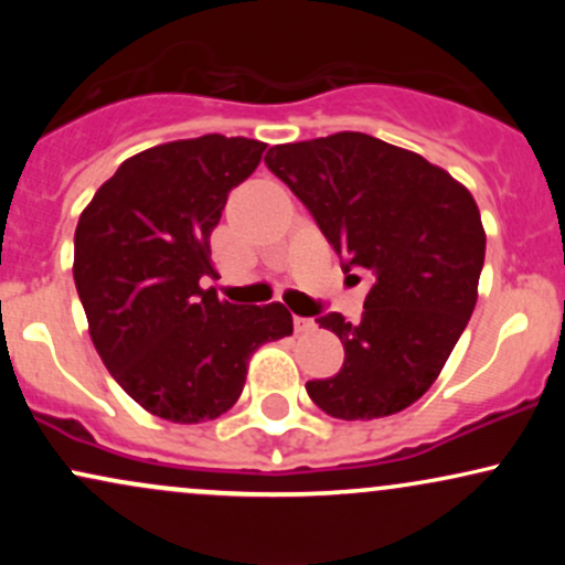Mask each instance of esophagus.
I'll return each instance as SVG.
<instances>
[{
    "label": "esophagus",
    "mask_w": 565,
    "mask_h": 565,
    "mask_svg": "<svg viewBox=\"0 0 565 565\" xmlns=\"http://www.w3.org/2000/svg\"><path fill=\"white\" fill-rule=\"evenodd\" d=\"M313 327H316L313 319H305V316H295V332L297 334L310 332V329H313Z\"/></svg>",
    "instance_id": "34e87169"
}]
</instances>
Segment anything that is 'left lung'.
<instances>
[{
    "mask_svg": "<svg viewBox=\"0 0 565 565\" xmlns=\"http://www.w3.org/2000/svg\"><path fill=\"white\" fill-rule=\"evenodd\" d=\"M265 164L308 206L342 268L372 276L361 321L316 319L340 337L345 361L305 391L337 419L404 412L436 382L476 308L486 255L476 199L419 153L364 132L274 146Z\"/></svg>",
    "mask_w": 565,
    "mask_h": 565,
    "instance_id": "1",
    "label": "left lung"
}]
</instances>
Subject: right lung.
<instances>
[{"mask_svg":"<svg viewBox=\"0 0 565 565\" xmlns=\"http://www.w3.org/2000/svg\"><path fill=\"white\" fill-rule=\"evenodd\" d=\"M265 142L204 135L127 159L82 212L74 281L111 377L161 419L206 423L236 404L263 342L291 334L281 302H220L210 236Z\"/></svg>","mask_w":565,"mask_h":565,"instance_id":"right-lung-1","label":"right lung"}]
</instances>
